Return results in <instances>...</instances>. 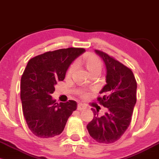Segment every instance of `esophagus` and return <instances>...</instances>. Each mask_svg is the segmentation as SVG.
I'll return each instance as SVG.
<instances>
[{"label":"esophagus","mask_w":159,"mask_h":159,"mask_svg":"<svg viewBox=\"0 0 159 159\" xmlns=\"http://www.w3.org/2000/svg\"><path fill=\"white\" fill-rule=\"evenodd\" d=\"M84 106L83 104H81V103L78 104V107H77V110L78 111H82V110H84Z\"/></svg>","instance_id":"obj_1"}]
</instances>
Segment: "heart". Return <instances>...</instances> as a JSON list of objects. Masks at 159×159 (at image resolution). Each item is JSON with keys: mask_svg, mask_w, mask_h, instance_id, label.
<instances>
[{"mask_svg": "<svg viewBox=\"0 0 159 159\" xmlns=\"http://www.w3.org/2000/svg\"><path fill=\"white\" fill-rule=\"evenodd\" d=\"M84 62L86 68L90 73L93 72H101L102 65V62L97 57L93 54H87L84 58ZM75 63H72L68 69V74H72L75 70ZM86 94H84V96Z\"/></svg>", "mask_w": 159, "mask_h": 159, "instance_id": "b5f03b06", "label": "heart"}]
</instances>
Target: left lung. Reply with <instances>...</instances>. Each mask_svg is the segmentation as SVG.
I'll list each match as a JSON object with an SVG mask.
<instances>
[{
    "label": "left lung",
    "instance_id": "obj_1",
    "mask_svg": "<svg viewBox=\"0 0 159 159\" xmlns=\"http://www.w3.org/2000/svg\"><path fill=\"white\" fill-rule=\"evenodd\" d=\"M106 66V84L97 100L107 111L98 116L99 111L92 108L93 119L87 125L90 135L101 143L119 140L129 127L136 103L137 82L130 69L107 54L95 50Z\"/></svg>",
    "mask_w": 159,
    "mask_h": 159
}]
</instances>
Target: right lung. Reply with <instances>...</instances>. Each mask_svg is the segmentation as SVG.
I'll use <instances>...</instances> for the list:
<instances>
[{
  "label": "right lung",
  "mask_w": 159,
  "mask_h": 159,
  "mask_svg": "<svg viewBox=\"0 0 159 159\" xmlns=\"http://www.w3.org/2000/svg\"><path fill=\"white\" fill-rule=\"evenodd\" d=\"M85 49L68 48L45 52L27 63L21 78V100L28 128L40 138L61 134L77 102H56L52 94L58 81H63L69 66Z\"/></svg>",
  "instance_id": "1"
}]
</instances>
